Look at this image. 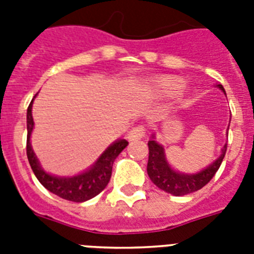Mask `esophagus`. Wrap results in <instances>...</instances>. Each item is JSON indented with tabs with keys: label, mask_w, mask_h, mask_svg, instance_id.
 <instances>
[{
	"label": "esophagus",
	"mask_w": 254,
	"mask_h": 254,
	"mask_svg": "<svg viewBox=\"0 0 254 254\" xmlns=\"http://www.w3.org/2000/svg\"><path fill=\"white\" fill-rule=\"evenodd\" d=\"M146 133V129L143 125H138V127H134L129 131V134H127V138L129 141H137V139H141Z\"/></svg>",
	"instance_id": "esophagus-1"
}]
</instances>
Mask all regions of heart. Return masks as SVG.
<instances>
[{"instance_id":"heart-1","label":"heart","mask_w":254,"mask_h":254,"mask_svg":"<svg viewBox=\"0 0 254 254\" xmlns=\"http://www.w3.org/2000/svg\"><path fill=\"white\" fill-rule=\"evenodd\" d=\"M181 79H177V77H162L157 81V88H158L159 92H162L165 95H170V93H174V92L179 89L181 87Z\"/></svg>"}]
</instances>
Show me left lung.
<instances>
[{"instance_id": "left-lung-1", "label": "left lung", "mask_w": 254, "mask_h": 254, "mask_svg": "<svg viewBox=\"0 0 254 254\" xmlns=\"http://www.w3.org/2000/svg\"><path fill=\"white\" fill-rule=\"evenodd\" d=\"M217 87L225 93L223 85L219 84ZM147 145H149L147 174H149L151 182L158 189L169 193H173L175 196H183V195L195 192L197 190H200L201 187H204L215 177V174L220 167L225 153H227V143H225L223 150H221V155L212 165H209L207 169L200 171V173L187 175V174L177 173L169 166L163 147L159 143L155 142L154 139L149 141Z\"/></svg>"}]
</instances>
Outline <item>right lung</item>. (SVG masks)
Returning <instances> with one entry per match:
<instances>
[{
    "label": "right lung",
    "mask_w": 254,
    "mask_h": 254,
    "mask_svg": "<svg viewBox=\"0 0 254 254\" xmlns=\"http://www.w3.org/2000/svg\"><path fill=\"white\" fill-rule=\"evenodd\" d=\"M31 107H33V100L27 108V142H26V153H27V159L31 169L37 179L42 183L43 187L49 190L50 192L55 193L62 199L69 201H81L89 200L96 195H99L103 191L107 185L111 181L112 177V166L117 155L127 146V139H120L115 142L112 146H109L104 154L97 159V162L93 165L92 169H89L85 173L76 175L72 178H58L50 175L46 171L42 170L39 166L37 157L34 154L33 147L30 143V134L33 130L34 121L31 116Z\"/></svg>",
    "instance_id": "1"
}]
</instances>
